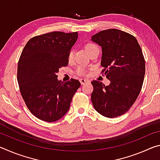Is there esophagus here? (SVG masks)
<instances>
[{
  "mask_svg": "<svg viewBox=\"0 0 160 160\" xmlns=\"http://www.w3.org/2000/svg\"><path fill=\"white\" fill-rule=\"evenodd\" d=\"M80 82L81 83V85H85V84H86V83H89V82H90V81L88 80H86V79H80Z\"/></svg>",
  "mask_w": 160,
  "mask_h": 160,
  "instance_id": "esophagus-1",
  "label": "esophagus"
}]
</instances>
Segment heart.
<instances>
[{
  "mask_svg": "<svg viewBox=\"0 0 160 160\" xmlns=\"http://www.w3.org/2000/svg\"><path fill=\"white\" fill-rule=\"evenodd\" d=\"M85 48L89 54L92 53L94 51L99 50L98 47H97V45L93 44V43H87L85 46ZM73 55H74V51L71 50L69 52L68 56V60L69 62L72 61V58H73ZM88 70L86 68L83 67V66H79L77 68L76 70H75V74L78 75H80V76H84V75H86L87 74H88Z\"/></svg>",
  "mask_w": 160,
  "mask_h": 160,
  "instance_id": "b5f03b06",
  "label": "heart"
}]
</instances>
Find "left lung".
<instances>
[{
    "label": "left lung",
    "mask_w": 160,
    "mask_h": 160,
    "mask_svg": "<svg viewBox=\"0 0 160 160\" xmlns=\"http://www.w3.org/2000/svg\"><path fill=\"white\" fill-rule=\"evenodd\" d=\"M91 39L102 47V73L111 82L108 86L92 82V102L100 114L117 117L128 112L141 91L145 73L142 49L134 36L116 29L101 31Z\"/></svg>",
    "instance_id": "8db88e82"
}]
</instances>
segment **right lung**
Masks as SVG:
<instances>
[{"instance_id":"right-lung-1","label":"right lung","mask_w":160,"mask_h":160,"mask_svg":"<svg viewBox=\"0 0 160 160\" xmlns=\"http://www.w3.org/2000/svg\"><path fill=\"white\" fill-rule=\"evenodd\" d=\"M77 32H53L32 37L24 47L18 65L19 88L32 114L54 122L69 110L79 80L58 81L57 72L68 64V56L77 41Z\"/></svg>"}]
</instances>
